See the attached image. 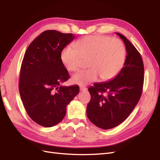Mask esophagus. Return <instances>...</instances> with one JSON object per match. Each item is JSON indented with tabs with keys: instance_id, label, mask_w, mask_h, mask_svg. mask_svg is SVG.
<instances>
[{
	"instance_id": "34e87169",
	"label": "esophagus",
	"mask_w": 160,
	"mask_h": 160,
	"mask_svg": "<svg viewBox=\"0 0 160 160\" xmlns=\"http://www.w3.org/2000/svg\"><path fill=\"white\" fill-rule=\"evenodd\" d=\"M86 90H87V88H85V87H84V86H80V91H85Z\"/></svg>"
}]
</instances>
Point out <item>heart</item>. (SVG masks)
I'll list each match as a JSON object with an SVG mask.
<instances>
[{"mask_svg": "<svg viewBox=\"0 0 160 160\" xmlns=\"http://www.w3.org/2000/svg\"><path fill=\"white\" fill-rule=\"evenodd\" d=\"M75 49L67 47L62 50L61 60L66 69L76 71L83 66L85 61L89 69L80 71L72 77L77 85H86L96 81L113 79L123 68L126 49L123 42L109 36H87L75 42Z\"/></svg>", "mask_w": 160, "mask_h": 160, "instance_id": "b5f03b06", "label": "heart"}]
</instances>
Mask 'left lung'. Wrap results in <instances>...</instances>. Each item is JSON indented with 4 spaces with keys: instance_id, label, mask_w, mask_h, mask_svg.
<instances>
[{
    "instance_id": "8db88e82",
    "label": "left lung",
    "mask_w": 160,
    "mask_h": 160,
    "mask_svg": "<svg viewBox=\"0 0 160 160\" xmlns=\"http://www.w3.org/2000/svg\"><path fill=\"white\" fill-rule=\"evenodd\" d=\"M127 56L122 69L111 80L95 83L88 89L91 100L87 115L91 122L103 129L113 128L132 113L141 98L144 79V67L141 55L123 35ZM103 92H108L103 96Z\"/></svg>"
}]
</instances>
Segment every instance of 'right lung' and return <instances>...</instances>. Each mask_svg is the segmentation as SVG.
Listing matches in <instances>:
<instances>
[{
  "label": "right lung",
  "instance_id": "right-lung-1",
  "mask_svg": "<svg viewBox=\"0 0 160 160\" xmlns=\"http://www.w3.org/2000/svg\"><path fill=\"white\" fill-rule=\"evenodd\" d=\"M71 33L42 32L27 48L21 67L19 92L27 114L45 128L59 123L66 107L79 93V87L62 86L69 79L61 52L74 39Z\"/></svg>",
  "mask_w": 160,
  "mask_h": 160
}]
</instances>
